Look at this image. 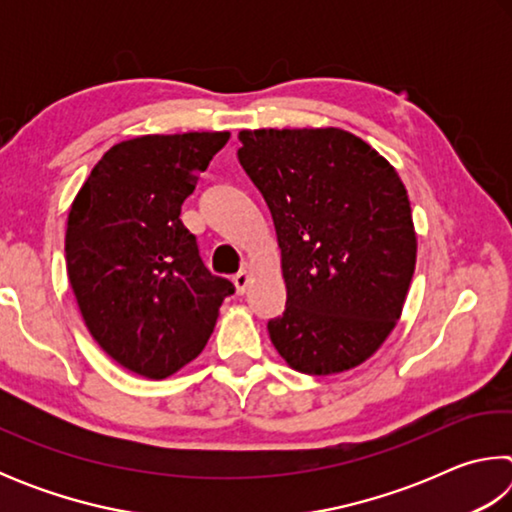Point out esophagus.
<instances>
[{"mask_svg": "<svg viewBox=\"0 0 512 512\" xmlns=\"http://www.w3.org/2000/svg\"><path fill=\"white\" fill-rule=\"evenodd\" d=\"M232 282H235V289H237L239 296H244L246 289H248V284H250V273L248 271H239L235 277H232Z\"/></svg>", "mask_w": 512, "mask_h": 512, "instance_id": "34e87169", "label": "esophagus"}]
</instances>
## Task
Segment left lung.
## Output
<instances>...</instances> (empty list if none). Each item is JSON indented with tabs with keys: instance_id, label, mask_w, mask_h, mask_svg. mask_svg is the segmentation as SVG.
<instances>
[{
	"instance_id": "obj_1",
	"label": "left lung",
	"mask_w": 512,
	"mask_h": 512,
	"mask_svg": "<svg viewBox=\"0 0 512 512\" xmlns=\"http://www.w3.org/2000/svg\"><path fill=\"white\" fill-rule=\"evenodd\" d=\"M239 142L282 250L287 309L268 320L275 350L305 375L359 366L393 332L415 271L404 183L341 128H262Z\"/></svg>"
}]
</instances>
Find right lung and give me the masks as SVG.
<instances>
[{"instance_id": "1", "label": "right lung", "mask_w": 512, "mask_h": 512, "mask_svg": "<svg viewBox=\"0 0 512 512\" xmlns=\"http://www.w3.org/2000/svg\"><path fill=\"white\" fill-rule=\"evenodd\" d=\"M230 133L142 135L94 164L65 232L67 275L94 341L149 379L203 352L230 280L207 271L180 207Z\"/></svg>"}]
</instances>
